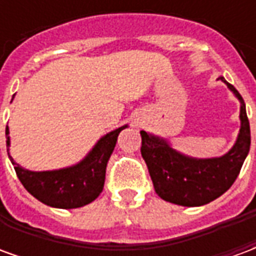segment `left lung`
I'll return each mask as SVG.
<instances>
[{
	"mask_svg": "<svg viewBox=\"0 0 256 256\" xmlns=\"http://www.w3.org/2000/svg\"><path fill=\"white\" fill-rule=\"evenodd\" d=\"M240 101V132L225 155L198 159L174 150L168 141L141 130L144 158L155 192L163 200L184 207H198L218 198L230 188L251 145V132L244 100L236 88L220 76Z\"/></svg>",
	"mask_w": 256,
	"mask_h": 256,
	"instance_id": "1",
	"label": "left lung"
}]
</instances>
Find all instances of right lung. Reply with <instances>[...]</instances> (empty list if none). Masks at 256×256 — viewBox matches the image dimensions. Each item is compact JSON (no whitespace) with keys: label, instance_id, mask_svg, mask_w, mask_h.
Here are the masks:
<instances>
[{"label":"right lung","instance_id":"add662e5","mask_svg":"<svg viewBox=\"0 0 256 256\" xmlns=\"http://www.w3.org/2000/svg\"><path fill=\"white\" fill-rule=\"evenodd\" d=\"M126 128L128 124L102 136L79 163L58 170L31 172L18 164L9 154L10 137L8 126L5 130L6 150L18 178L27 192L41 203L54 208H78L92 203L102 192L106 163L116 145L118 136Z\"/></svg>","mask_w":256,"mask_h":256}]
</instances>
